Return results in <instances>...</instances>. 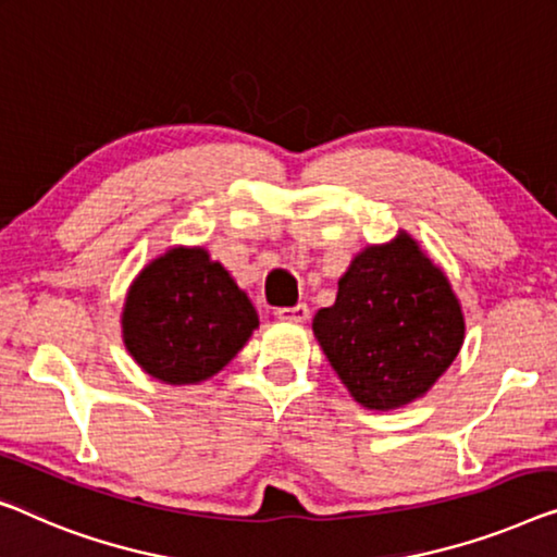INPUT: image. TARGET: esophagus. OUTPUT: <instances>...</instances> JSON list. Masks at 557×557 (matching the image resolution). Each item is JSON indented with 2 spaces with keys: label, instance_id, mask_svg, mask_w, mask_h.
<instances>
[{
  "label": "esophagus",
  "instance_id": "esophagus-1",
  "mask_svg": "<svg viewBox=\"0 0 557 557\" xmlns=\"http://www.w3.org/2000/svg\"><path fill=\"white\" fill-rule=\"evenodd\" d=\"M277 320H287V322H305L307 318H310V307L307 305H295V307H280V310L275 312Z\"/></svg>",
  "mask_w": 557,
  "mask_h": 557
}]
</instances>
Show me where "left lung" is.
Segmentation results:
<instances>
[{
  "instance_id": "8db88e82",
  "label": "left lung",
  "mask_w": 557,
  "mask_h": 557,
  "mask_svg": "<svg viewBox=\"0 0 557 557\" xmlns=\"http://www.w3.org/2000/svg\"><path fill=\"white\" fill-rule=\"evenodd\" d=\"M312 332L355 403L385 412L418 400L450 368L465 314L445 272L400 230L352 257Z\"/></svg>"
}]
</instances>
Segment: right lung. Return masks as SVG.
<instances>
[{
	"mask_svg": "<svg viewBox=\"0 0 557 557\" xmlns=\"http://www.w3.org/2000/svg\"><path fill=\"white\" fill-rule=\"evenodd\" d=\"M120 322L132 360L164 385L218 375L260 327L245 289L199 245L149 260L132 280Z\"/></svg>",
	"mask_w": 557,
	"mask_h": 557,
	"instance_id": "right-lung-1",
	"label": "right lung"
}]
</instances>
